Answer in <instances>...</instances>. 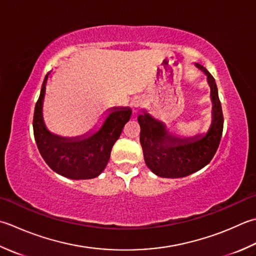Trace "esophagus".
<instances>
[{"label": "esophagus", "mask_w": 256, "mask_h": 256, "mask_svg": "<svg viewBox=\"0 0 256 256\" xmlns=\"http://www.w3.org/2000/svg\"><path fill=\"white\" fill-rule=\"evenodd\" d=\"M143 105H144V103H143L142 100H138V101H135V102L133 103V106H132L133 114H134V115H138L140 112H141Z\"/></svg>", "instance_id": "obj_1"}]
</instances>
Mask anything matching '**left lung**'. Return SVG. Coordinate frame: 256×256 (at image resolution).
I'll use <instances>...</instances> for the list:
<instances>
[{
    "label": "left lung",
    "mask_w": 256,
    "mask_h": 256,
    "mask_svg": "<svg viewBox=\"0 0 256 256\" xmlns=\"http://www.w3.org/2000/svg\"><path fill=\"white\" fill-rule=\"evenodd\" d=\"M208 76L211 88L212 123L205 134L178 138L170 134L165 124L152 118L148 112L138 115L141 142L148 168L158 176L178 178L198 172L213 158L223 133V112L215 80L206 68L195 63Z\"/></svg>",
    "instance_id": "8db88e82"
}]
</instances>
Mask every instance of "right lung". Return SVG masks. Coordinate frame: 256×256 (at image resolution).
Here are the masks:
<instances>
[{"instance_id": "right-lung-1", "label": "right lung", "mask_w": 256, "mask_h": 256, "mask_svg": "<svg viewBox=\"0 0 256 256\" xmlns=\"http://www.w3.org/2000/svg\"><path fill=\"white\" fill-rule=\"evenodd\" d=\"M48 74L44 78L41 93L35 104L33 131L42 158L54 172L72 180L98 176L110 160L114 143L130 121V108H113L98 131L86 138H62L51 133L43 120V101Z\"/></svg>"}]
</instances>
